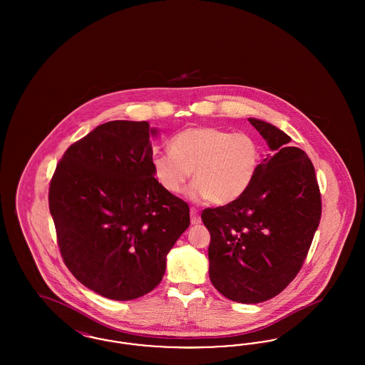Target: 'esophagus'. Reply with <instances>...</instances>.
<instances>
[{
    "mask_svg": "<svg viewBox=\"0 0 365 365\" xmlns=\"http://www.w3.org/2000/svg\"><path fill=\"white\" fill-rule=\"evenodd\" d=\"M190 217L192 226H197V225L201 223V216H200V213L195 209H190Z\"/></svg>",
    "mask_w": 365,
    "mask_h": 365,
    "instance_id": "obj_1",
    "label": "esophagus"
}]
</instances>
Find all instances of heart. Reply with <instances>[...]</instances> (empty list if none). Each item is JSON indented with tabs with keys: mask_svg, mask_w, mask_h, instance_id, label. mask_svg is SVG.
I'll return each mask as SVG.
<instances>
[{
	"mask_svg": "<svg viewBox=\"0 0 365 365\" xmlns=\"http://www.w3.org/2000/svg\"><path fill=\"white\" fill-rule=\"evenodd\" d=\"M260 161V143L252 134L204 125L176 134L171 149L153 157V171L171 194L182 192L192 173L190 200L227 205L250 187Z\"/></svg>",
	"mask_w": 365,
	"mask_h": 365,
	"instance_id": "1",
	"label": "heart"
}]
</instances>
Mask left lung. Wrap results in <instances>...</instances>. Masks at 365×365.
<instances>
[{
  "label": "left lung",
  "instance_id": "obj_1",
  "mask_svg": "<svg viewBox=\"0 0 365 365\" xmlns=\"http://www.w3.org/2000/svg\"><path fill=\"white\" fill-rule=\"evenodd\" d=\"M268 142L250 187L225 207L202 210L210 232L209 278L228 299L259 304L299 272L322 217L311 158L269 123L249 119Z\"/></svg>",
  "mask_w": 365,
  "mask_h": 365
}]
</instances>
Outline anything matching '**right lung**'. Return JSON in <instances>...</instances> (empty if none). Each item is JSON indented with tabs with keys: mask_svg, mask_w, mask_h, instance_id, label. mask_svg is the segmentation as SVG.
Masks as SVG:
<instances>
[{
	"mask_svg": "<svg viewBox=\"0 0 365 365\" xmlns=\"http://www.w3.org/2000/svg\"><path fill=\"white\" fill-rule=\"evenodd\" d=\"M155 134L146 122L101 124L66 150L49 186L64 264L87 289L116 301L156 287L190 225L189 205L155 178Z\"/></svg>",
	"mask_w": 365,
	"mask_h": 365,
	"instance_id": "add662e5",
	"label": "right lung"
}]
</instances>
